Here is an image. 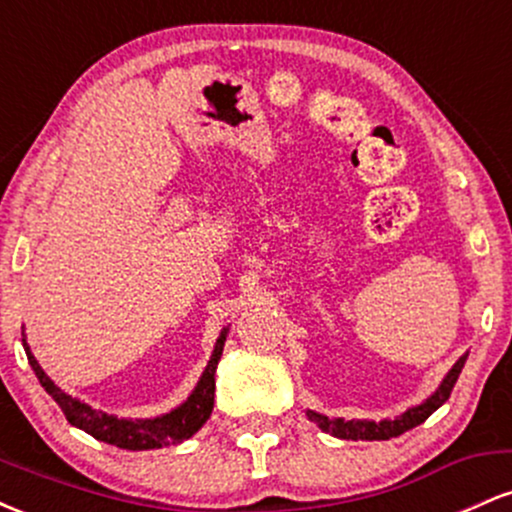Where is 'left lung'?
Here are the masks:
<instances>
[{"label":"left lung","mask_w":512,"mask_h":512,"mask_svg":"<svg viewBox=\"0 0 512 512\" xmlns=\"http://www.w3.org/2000/svg\"><path fill=\"white\" fill-rule=\"evenodd\" d=\"M464 361H467V354H464L460 361L455 363V366L450 368V373L445 375V380L440 383V387L436 392H433L431 397L426 399L424 404H419V407L404 411L402 416H397V419L392 421H344V419H330V416H322L317 414V411H305L308 414L310 421H315L317 426L322 428L325 433H332L334 438H342V440H390V438H397L402 436L404 431H409V428L424 424L428 416L436 411L440 404L448 402L452 387H455L457 378H460L462 373V366Z\"/></svg>","instance_id":"1"}]
</instances>
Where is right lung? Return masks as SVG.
I'll use <instances>...</instances> for the list:
<instances>
[{
  "mask_svg": "<svg viewBox=\"0 0 512 512\" xmlns=\"http://www.w3.org/2000/svg\"><path fill=\"white\" fill-rule=\"evenodd\" d=\"M223 342H226V330L221 332V337L216 339L214 354H211V361L207 370L202 373L199 383L190 397H187L185 404H180L178 409H173L166 416H156V419H117L113 414H105V411L91 409L88 404L79 402V399L69 397L67 392H62L52 380L45 375V370L38 366L31 349L26 346V339H23V349H26L28 363L38 375L40 385L45 387V392L52 395L60 409L67 416V421L81 431L91 433L96 440H103V443L117 445V448L125 450H154V448H168V445L182 443L190 436L207 424L211 416V409H214V373L216 366H219V358L223 351Z\"/></svg>",
  "mask_w": 512,
  "mask_h": 512,
  "instance_id": "add662e5",
  "label": "right lung"
}]
</instances>
